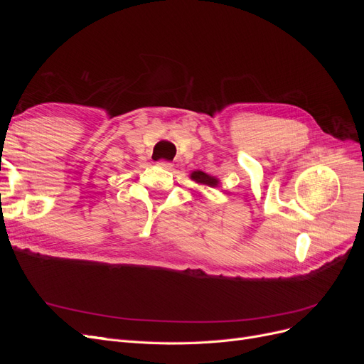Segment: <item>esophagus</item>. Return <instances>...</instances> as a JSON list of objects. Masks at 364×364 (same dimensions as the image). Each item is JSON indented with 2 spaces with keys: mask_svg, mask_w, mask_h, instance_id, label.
I'll list each match as a JSON object with an SVG mask.
<instances>
[{
  "mask_svg": "<svg viewBox=\"0 0 364 364\" xmlns=\"http://www.w3.org/2000/svg\"><path fill=\"white\" fill-rule=\"evenodd\" d=\"M156 165H158V167H161V168H165V170H171V167H173V164H171V162H168V161H164V159L158 161V162H156Z\"/></svg>",
  "mask_w": 364,
  "mask_h": 364,
  "instance_id": "1",
  "label": "esophagus"
}]
</instances>
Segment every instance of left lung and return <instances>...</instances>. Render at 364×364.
Segmentation results:
<instances>
[{"mask_svg": "<svg viewBox=\"0 0 364 364\" xmlns=\"http://www.w3.org/2000/svg\"><path fill=\"white\" fill-rule=\"evenodd\" d=\"M190 176H191V179L194 182L200 183V185H206V186H217L218 185V179L217 178H214V176H209V174H206V173H203L200 170L193 171Z\"/></svg>", "mask_w": 364, "mask_h": 364, "instance_id": "obj_1", "label": "left lung"}]
</instances>
